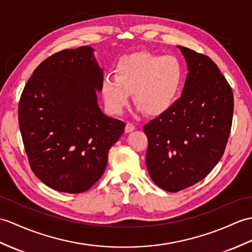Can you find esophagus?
I'll use <instances>...</instances> for the list:
<instances>
[{"mask_svg":"<svg viewBox=\"0 0 252 252\" xmlns=\"http://www.w3.org/2000/svg\"><path fill=\"white\" fill-rule=\"evenodd\" d=\"M126 133H130L132 131L135 130V126H134L133 124H131V122H127V124L126 125Z\"/></svg>","mask_w":252,"mask_h":252,"instance_id":"34e87169","label":"esophagus"}]
</instances>
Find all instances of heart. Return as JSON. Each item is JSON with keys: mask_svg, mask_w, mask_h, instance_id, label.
Masks as SVG:
<instances>
[{"mask_svg": "<svg viewBox=\"0 0 252 252\" xmlns=\"http://www.w3.org/2000/svg\"><path fill=\"white\" fill-rule=\"evenodd\" d=\"M184 83V67L177 58L134 52L117 63L115 76H106L102 94L113 114H121L133 95L135 106L147 116L165 113L176 101Z\"/></svg>", "mask_w": 252, "mask_h": 252, "instance_id": "obj_1", "label": "heart"}]
</instances>
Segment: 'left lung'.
Segmentation results:
<instances>
[{
	"mask_svg": "<svg viewBox=\"0 0 252 252\" xmlns=\"http://www.w3.org/2000/svg\"><path fill=\"white\" fill-rule=\"evenodd\" d=\"M188 64L183 94L165 113L145 125L146 165L163 190L177 192L205 178L223 156L234 98L216 63L178 46Z\"/></svg>",
	"mask_w": 252,
	"mask_h": 252,
	"instance_id": "obj_1",
	"label": "left lung"
}]
</instances>
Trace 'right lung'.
I'll list each match as a JSON object with an SVG mask.
<instances>
[{"instance_id": "right-lung-1", "label": "right lung", "mask_w": 252, "mask_h": 252, "mask_svg": "<svg viewBox=\"0 0 252 252\" xmlns=\"http://www.w3.org/2000/svg\"><path fill=\"white\" fill-rule=\"evenodd\" d=\"M83 46L52 55L35 68L18 108L21 136L33 173L49 188L81 193L101 178L125 122L98 107L103 69Z\"/></svg>"}]
</instances>
